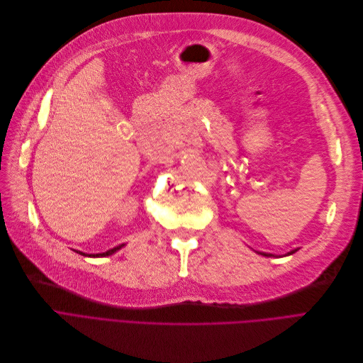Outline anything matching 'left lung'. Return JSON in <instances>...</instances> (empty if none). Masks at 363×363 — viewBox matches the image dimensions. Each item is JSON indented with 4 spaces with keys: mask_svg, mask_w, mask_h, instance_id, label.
<instances>
[{
    "mask_svg": "<svg viewBox=\"0 0 363 363\" xmlns=\"http://www.w3.org/2000/svg\"><path fill=\"white\" fill-rule=\"evenodd\" d=\"M292 252H296V251H291V252H288V255H289V254H292ZM260 254H263V255H267V257H269V255H272V254H264V252H260Z\"/></svg>",
    "mask_w": 363,
    "mask_h": 363,
    "instance_id": "8db88e82",
    "label": "left lung"
}]
</instances>
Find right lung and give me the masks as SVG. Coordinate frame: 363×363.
<instances>
[{"label":"right lung","mask_w":363,"mask_h":363,"mask_svg":"<svg viewBox=\"0 0 363 363\" xmlns=\"http://www.w3.org/2000/svg\"><path fill=\"white\" fill-rule=\"evenodd\" d=\"M121 247H123V245H119V247H116V248H112V250H109V251H106V252H101V254H93V255L90 254L89 257H106V255H111L112 252H115L116 250H119ZM77 252H78V251H77ZM79 254H81V255H87V254H84V252H79Z\"/></svg>","instance_id":"right-lung-1"}]
</instances>
